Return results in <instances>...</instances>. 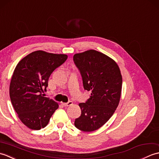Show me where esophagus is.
<instances>
[{
	"label": "esophagus",
	"mask_w": 159,
	"mask_h": 159,
	"mask_svg": "<svg viewBox=\"0 0 159 159\" xmlns=\"http://www.w3.org/2000/svg\"><path fill=\"white\" fill-rule=\"evenodd\" d=\"M72 101H69V102H67V103H63V105L64 107H68V106L72 105Z\"/></svg>",
	"instance_id": "34e87169"
}]
</instances>
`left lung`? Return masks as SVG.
I'll use <instances>...</instances> for the list:
<instances>
[{
    "label": "left lung",
    "instance_id": "obj_1",
    "mask_svg": "<svg viewBox=\"0 0 159 159\" xmlns=\"http://www.w3.org/2000/svg\"><path fill=\"white\" fill-rule=\"evenodd\" d=\"M73 60L84 89L91 93L85 103L79 104L81 115L74 125L84 132L94 131L110 119L119 104L122 86L120 67L113 59L95 50L75 54Z\"/></svg>",
    "mask_w": 159,
    "mask_h": 159
}]
</instances>
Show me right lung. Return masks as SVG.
<instances>
[{
  "mask_svg": "<svg viewBox=\"0 0 159 159\" xmlns=\"http://www.w3.org/2000/svg\"><path fill=\"white\" fill-rule=\"evenodd\" d=\"M67 59L64 54L37 50L17 64L10 83V99L19 119L31 129L46 126L58 109V103L42 93L46 91L50 74Z\"/></svg>",
  "mask_w": 159,
  "mask_h": 159,
  "instance_id": "add662e5",
  "label": "right lung"
}]
</instances>
